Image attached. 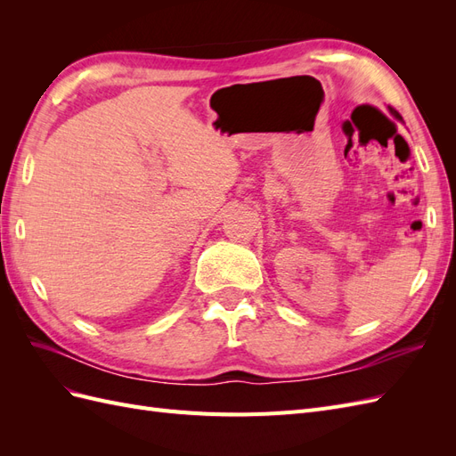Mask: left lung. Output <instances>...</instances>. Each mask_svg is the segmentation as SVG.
<instances>
[{
  "mask_svg": "<svg viewBox=\"0 0 456 456\" xmlns=\"http://www.w3.org/2000/svg\"><path fill=\"white\" fill-rule=\"evenodd\" d=\"M379 112H380V110H379ZM388 112H390V116H388V114H384V112H380V114L388 118V119L394 123V126H395V129H397V127H399V121H403L402 114H399L397 110H395V108H392V106H388ZM403 123H405V121H403Z\"/></svg>",
  "mask_w": 456,
  "mask_h": 456,
  "instance_id": "obj_1",
  "label": "left lung"
}]
</instances>
